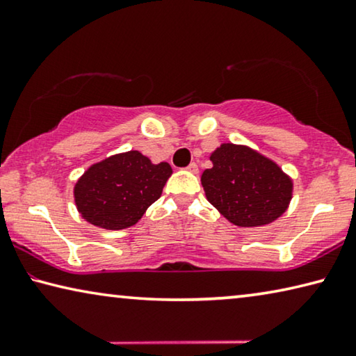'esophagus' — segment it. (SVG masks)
Segmentation results:
<instances>
[{
    "mask_svg": "<svg viewBox=\"0 0 356 356\" xmlns=\"http://www.w3.org/2000/svg\"><path fill=\"white\" fill-rule=\"evenodd\" d=\"M186 170H188V171L193 172V174H196V172H197V165H196V163H190L188 168H186Z\"/></svg>",
    "mask_w": 356,
    "mask_h": 356,
    "instance_id": "obj_1",
    "label": "esophagus"
}]
</instances>
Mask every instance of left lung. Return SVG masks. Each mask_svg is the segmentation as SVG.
Returning <instances> with one entry per match:
<instances>
[{"label": "left lung", "mask_w": 356, "mask_h": 356, "mask_svg": "<svg viewBox=\"0 0 356 356\" xmlns=\"http://www.w3.org/2000/svg\"><path fill=\"white\" fill-rule=\"evenodd\" d=\"M210 161L201 176L206 197L232 225L265 226L289 209L293 180L272 159L245 144L222 143Z\"/></svg>", "instance_id": "8db88e82"}]
</instances>
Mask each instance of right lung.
Listing matches in <instances>:
<instances>
[{"instance_id": "1", "label": "right lung", "mask_w": 356, "mask_h": 356, "mask_svg": "<svg viewBox=\"0 0 356 356\" xmlns=\"http://www.w3.org/2000/svg\"><path fill=\"white\" fill-rule=\"evenodd\" d=\"M172 170L140 150L114 154L83 172L74 186L78 213L91 225L119 231L136 225L159 200Z\"/></svg>"}]
</instances>
